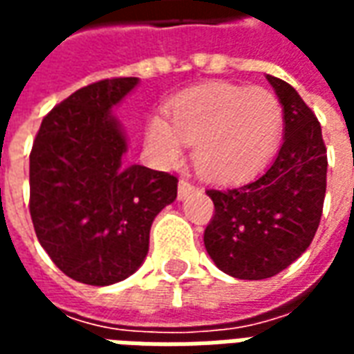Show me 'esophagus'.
Instances as JSON below:
<instances>
[{
	"label": "esophagus",
	"mask_w": 354,
	"mask_h": 354,
	"mask_svg": "<svg viewBox=\"0 0 354 354\" xmlns=\"http://www.w3.org/2000/svg\"><path fill=\"white\" fill-rule=\"evenodd\" d=\"M195 192V185L189 182V180H185V178H182L180 180V184H178V199L184 201L187 195H192V193Z\"/></svg>",
	"instance_id": "obj_1"
}]
</instances>
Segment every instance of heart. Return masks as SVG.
Instances as JSON below:
<instances>
[{
    "label": "heart",
    "mask_w": 354,
    "mask_h": 354,
    "mask_svg": "<svg viewBox=\"0 0 354 354\" xmlns=\"http://www.w3.org/2000/svg\"><path fill=\"white\" fill-rule=\"evenodd\" d=\"M170 123L149 119L146 142L162 162H176L184 144L193 162L208 178L239 180L269 161L282 134V106L266 88L216 83L178 96L169 108Z\"/></svg>",
    "instance_id": "obj_1"
}]
</instances>
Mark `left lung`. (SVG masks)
<instances>
[{
	"label": "left lung",
	"instance_id": "obj_1",
	"mask_svg": "<svg viewBox=\"0 0 354 354\" xmlns=\"http://www.w3.org/2000/svg\"><path fill=\"white\" fill-rule=\"evenodd\" d=\"M284 115L271 167L245 184L208 189L214 216L205 246L218 269L261 281L296 261L319 230L326 195V146L319 119L286 81L267 75Z\"/></svg>",
	"mask_w": 354,
	"mask_h": 354
}]
</instances>
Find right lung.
Segmentation results:
<instances>
[{"mask_svg": "<svg viewBox=\"0 0 354 354\" xmlns=\"http://www.w3.org/2000/svg\"><path fill=\"white\" fill-rule=\"evenodd\" d=\"M138 81L102 80L70 94L45 115L30 153L37 241L62 273L91 286L144 263L155 216L176 199V176L123 162L127 136L111 109Z\"/></svg>", "mask_w": 354, "mask_h": 354, "instance_id": "1", "label": "right lung"}]
</instances>
